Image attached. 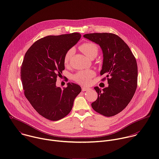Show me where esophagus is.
I'll use <instances>...</instances> for the list:
<instances>
[{"label":"esophagus","instance_id":"1","mask_svg":"<svg viewBox=\"0 0 159 159\" xmlns=\"http://www.w3.org/2000/svg\"><path fill=\"white\" fill-rule=\"evenodd\" d=\"M89 89H90V88L88 87H84V86L82 87V91H86V90H89Z\"/></svg>","mask_w":159,"mask_h":159}]
</instances>
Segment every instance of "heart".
Returning a JSON list of instances; mask_svg holds the SVG:
<instances>
[{"label":"heart","instance_id":"1","mask_svg":"<svg viewBox=\"0 0 159 159\" xmlns=\"http://www.w3.org/2000/svg\"><path fill=\"white\" fill-rule=\"evenodd\" d=\"M79 49L87 58L90 59L94 58L97 56L99 52L98 47L96 44L91 42H86L82 44L79 47ZM73 52V49H70L66 52L63 60L65 65L69 63ZM95 73L92 70H82L75 74L73 75V79L80 84L87 85L90 83Z\"/></svg>","mask_w":159,"mask_h":159}]
</instances>
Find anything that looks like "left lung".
Listing matches in <instances>:
<instances>
[{
  "label": "left lung",
  "instance_id": "obj_1",
  "mask_svg": "<svg viewBox=\"0 0 159 159\" xmlns=\"http://www.w3.org/2000/svg\"><path fill=\"white\" fill-rule=\"evenodd\" d=\"M84 37L101 48L103 62L100 74L106 76L109 84L102 89L94 87L98 97L92 107L103 116H115L128 106L137 89V61L126 43L115 34L90 33Z\"/></svg>",
  "mask_w": 159,
  "mask_h": 159
}]
</instances>
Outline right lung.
Here are the masks:
<instances>
[{"instance_id": "add662e5", "label": "right lung", "mask_w": 159, "mask_h": 159, "mask_svg": "<svg viewBox=\"0 0 159 159\" xmlns=\"http://www.w3.org/2000/svg\"><path fill=\"white\" fill-rule=\"evenodd\" d=\"M81 38L78 33L48 36L36 41L26 53L20 68L25 95L43 117L58 121L71 111L74 101L81 92L80 85L67 83L57 87L58 76L65 69L66 52Z\"/></svg>"}]
</instances>
